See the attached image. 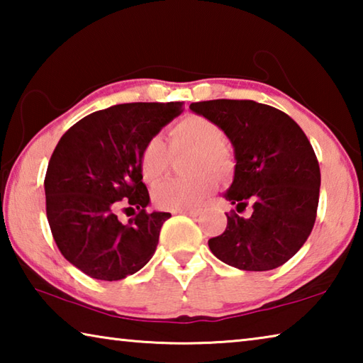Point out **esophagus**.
<instances>
[{
  "label": "esophagus",
  "mask_w": 363,
  "mask_h": 363,
  "mask_svg": "<svg viewBox=\"0 0 363 363\" xmlns=\"http://www.w3.org/2000/svg\"><path fill=\"white\" fill-rule=\"evenodd\" d=\"M176 213H179V214H187V216H199L200 214V211L199 210H181V211H176Z\"/></svg>",
  "instance_id": "esophagus-1"
}]
</instances>
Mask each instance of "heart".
Returning <instances> with one entry per match:
<instances>
[{"label": "heart", "instance_id": "obj_1", "mask_svg": "<svg viewBox=\"0 0 363 363\" xmlns=\"http://www.w3.org/2000/svg\"><path fill=\"white\" fill-rule=\"evenodd\" d=\"M169 149H194L192 179H168L153 190V201L169 211L196 210L216 192L218 179H227L233 171L232 152L224 144V133L201 115H187L169 130ZM169 152L160 138H150L139 155V169L147 184H155L167 173Z\"/></svg>", "mask_w": 363, "mask_h": 363}]
</instances>
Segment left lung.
Wrapping results in <instances>:
<instances>
[{
    "mask_svg": "<svg viewBox=\"0 0 363 363\" xmlns=\"http://www.w3.org/2000/svg\"><path fill=\"white\" fill-rule=\"evenodd\" d=\"M224 131L235 153L225 200L250 218L227 214L225 230L208 240L211 253L242 270H272L298 253L315 223L320 168L298 123L255 101L216 99L190 104Z\"/></svg>",
    "mask_w": 363,
    "mask_h": 363,
    "instance_id": "left-lung-1",
    "label": "left lung"
}]
</instances>
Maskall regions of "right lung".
<instances>
[{
    "label": "right lung",
    "mask_w": 363,
    "mask_h": 363,
    "mask_svg": "<svg viewBox=\"0 0 363 363\" xmlns=\"http://www.w3.org/2000/svg\"><path fill=\"white\" fill-rule=\"evenodd\" d=\"M181 112L182 102L112 106L75 123L54 149L45 177L48 223L62 256L89 277L121 280L155 253L171 214L147 213L139 155ZM121 199L138 210L128 225L114 214Z\"/></svg>",
    "instance_id": "obj_1"
}]
</instances>
